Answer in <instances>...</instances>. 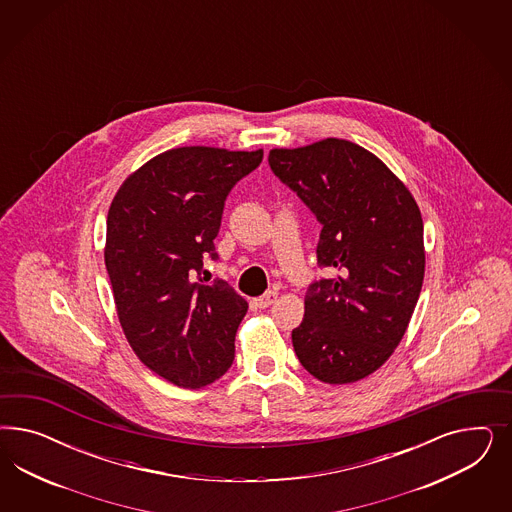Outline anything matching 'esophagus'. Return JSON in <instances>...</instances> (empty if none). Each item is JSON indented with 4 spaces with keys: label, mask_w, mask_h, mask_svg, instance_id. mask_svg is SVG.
<instances>
[{
    "label": "esophagus",
    "mask_w": 512,
    "mask_h": 512,
    "mask_svg": "<svg viewBox=\"0 0 512 512\" xmlns=\"http://www.w3.org/2000/svg\"><path fill=\"white\" fill-rule=\"evenodd\" d=\"M278 300V293H274V291H268V293H264L263 296H259V298H253V306L257 308V310H266L268 306H272L274 302Z\"/></svg>",
    "instance_id": "obj_1"
}]
</instances>
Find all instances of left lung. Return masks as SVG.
<instances>
[{"mask_svg": "<svg viewBox=\"0 0 512 512\" xmlns=\"http://www.w3.org/2000/svg\"><path fill=\"white\" fill-rule=\"evenodd\" d=\"M270 169L323 225L304 321L293 330L300 364L323 383H355L402 341L424 279L419 206L394 172L355 142L276 148Z\"/></svg>", "mask_w": 512, "mask_h": 512, "instance_id": "left-lung-1", "label": "left lung"}]
</instances>
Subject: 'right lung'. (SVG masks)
<instances>
[{
  "label": "right lung",
  "mask_w": 512,
  "mask_h": 512,
  "mask_svg": "<svg viewBox=\"0 0 512 512\" xmlns=\"http://www.w3.org/2000/svg\"><path fill=\"white\" fill-rule=\"evenodd\" d=\"M261 161L263 150L174 148L110 204L105 264L120 325L142 364L178 387H206L233 364L248 302L223 279L206 283L202 263L217 261L227 195Z\"/></svg>",
  "instance_id": "obj_1"
}]
</instances>
